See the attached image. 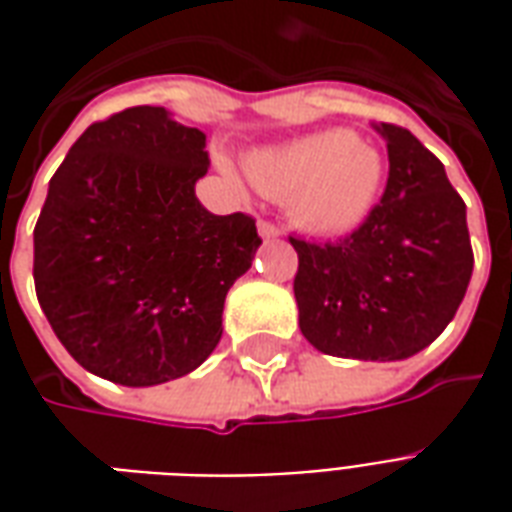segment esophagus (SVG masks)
<instances>
[{
	"instance_id": "1",
	"label": "esophagus",
	"mask_w": 512,
	"mask_h": 512,
	"mask_svg": "<svg viewBox=\"0 0 512 512\" xmlns=\"http://www.w3.org/2000/svg\"><path fill=\"white\" fill-rule=\"evenodd\" d=\"M257 233H260V238H279V227H274L271 222H257Z\"/></svg>"
}]
</instances>
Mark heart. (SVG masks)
Here are the masks:
<instances>
[{
    "instance_id": "heart-1",
    "label": "heart",
    "mask_w": 512,
    "mask_h": 512,
    "mask_svg": "<svg viewBox=\"0 0 512 512\" xmlns=\"http://www.w3.org/2000/svg\"><path fill=\"white\" fill-rule=\"evenodd\" d=\"M244 167L263 194L288 200L290 219L299 230L321 238H340L362 227L376 208L386 175L378 147L345 128L252 150Z\"/></svg>"
}]
</instances>
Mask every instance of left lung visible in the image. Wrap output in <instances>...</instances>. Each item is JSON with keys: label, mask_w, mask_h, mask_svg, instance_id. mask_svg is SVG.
Segmentation results:
<instances>
[{"label": "left lung", "mask_w": 512, "mask_h": 512, "mask_svg": "<svg viewBox=\"0 0 512 512\" xmlns=\"http://www.w3.org/2000/svg\"><path fill=\"white\" fill-rule=\"evenodd\" d=\"M389 153L381 205L337 244L290 238L301 334L321 354L400 362L425 351L461 307L474 257L466 205L444 164L406 128L373 123Z\"/></svg>", "instance_id": "8db88e82"}]
</instances>
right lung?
Returning a JSON list of instances; mask_svg holds the SVG:
<instances>
[{
    "mask_svg": "<svg viewBox=\"0 0 512 512\" xmlns=\"http://www.w3.org/2000/svg\"><path fill=\"white\" fill-rule=\"evenodd\" d=\"M208 167L200 128L134 106L87 128L49 180L35 290L57 340L93 376L167 384L222 340L227 290L263 241L249 216H216L197 200Z\"/></svg>",
    "mask_w": 512,
    "mask_h": 512,
    "instance_id": "obj_1",
    "label": "right lung"
}]
</instances>
